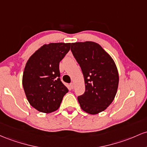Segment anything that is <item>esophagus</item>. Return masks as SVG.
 Instances as JSON below:
<instances>
[{
  "mask_svg": "<svg viewBox=\"0 0 147 147\" xmlns=\"http://www.w3.org/2000/svg\"><path fill=\"white\" fill-rule=\"evenodd\" d=\"M69 86H70L71 89H73L74 88V83H72V82L71 83H70L69 84Z\"/></svg>",
  "mask_w": 147,
  "mask_h": 147,
  "instance_id": "obj_1",
  "label": "esophagus"
}]
</instances>
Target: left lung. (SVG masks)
<instances>
[{
  "mask_svg": "<svg viewBox=\"0 0 147 147\" xmlns=\"http://www.w3.org/2000/svg\"><path fill=\"white\" fill-rule=\"evenodd\" d=\"M71 51L81 68L85 92L79 96L80 108L96 115L111 104L117 91L119 74L110 55L93 42L71 43Z\"/></svg>",
  "mask_w": 147,
  "mask_h": 147,
  "instance_id": "8db88e82",
  "label": "left lung"
}]
</instances>
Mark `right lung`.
<instances>
[{"label": "right lung", "instance_id": "add662e5", "mask_svg": "<svg viewBox=\"0 0 147 147\" xmlns=\"http://www.w3.org/2000/svg\"><path fill=\"white\" fill-rule=\"evenodd\" d=\"M70 47V43L44 44L26 63L23 87L30 104L38 111L50 113L57 110L69 91L60 80L59 64Z\"/></svg>", "mask_w": 147, "mask_h": 147}]
</instances>
